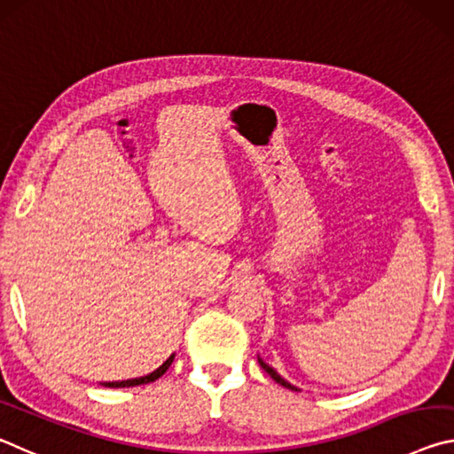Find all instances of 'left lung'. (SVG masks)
<instances>
[{
    "label": "left lung",
    "mask_w": 454,
    "mask_h": 454,
    "mask_svg": "<svg viewBox=\"0 0 454 454\" xmlns=\"http://www.w3.org/2000/svg\"><path fill=\"white\" fill-rule=\"evenodd\" d=\"M259 364H262V368L265 370V372L267 374H270L271 378H273V380H276L278 384H281V386H286V388H292V390H297V388H294V386L292 384H289V382H286L284 380V378H281L278 372H276V370H273V368H270V366H267V364L262 360V358H259Z\"/></svg>",
    "instance_id": "8db88e82"
}]
</instances>
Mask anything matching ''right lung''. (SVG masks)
Segmentation results:
<instances>
[{"label":"right lung","instance_id":"add662e5","mask_svg":"<svg viewBox=\"0 0 454 454\" xmlns=\"http://www.w3.org/2000/svg\"><path fill=\"white\" fill-rule=\"evenodd\" d=\"M173 358L175 356H170V358L162 364L160 368L154 370V372H151L148 376H143V378H132V380H122V382H106L108 388H130V386H140V384H148V382H154L157 378H160L162 374L167 372L170 364H173Z\"/></svg>","mask_w":454,"mask_h":454}]
</instances>
